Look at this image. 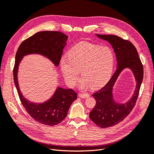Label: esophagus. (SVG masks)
<instances>
[{"instance_id":"1","label":"esophagus","mask_w":154,"mask_h":154,"mask_svg":"<svg viewBox=\"0 0 154 154\" xmlns=\"http://www.w3.org/2000/svg\"><path fill=\"white\" fill-rule=\"evenodd\" d=\"M78 96H79V97H82V98H83V99H86V98H87V97H89V95H88V94H86V93H79Z\"/></svg>"}]
</instances>
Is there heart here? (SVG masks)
<instances>
[{"label": "heart", "mask_w": 154, "mask_h": 154, "mask_svg": "<svg viewBox=\"0 0 154 154\" xmlns=\"http://www.w3.org/2000/svg\"><path fill=\"white\" fill-rule=\"evenodd\" d=\"M114 62V54L110 48L82 42L71 48L68 57L64 56L61 58L60 67L70 86L76 85L81 71L82 88L85 89L90 86L96 89L108 82Z\"/></svg>", "instance_id": "heart-1"}]
</instances>
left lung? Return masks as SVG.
I'll return each mask as SVG.
<instances>
[{"mask_svg":"<svg viewBox=\"0 0 154 154\" xmlns=\"http://www.w3.org/2000/svg\"><path fill=\"white\" fill-rule=\"evenodd\" d=\"M108 41L112 46L118 67L108 83L92 94L96 105L89 114L90 119L101 128H108L118 124L128 116L136 105L143 79V66L135 46L127 40L112 35H96ZM126 67L132 69L137 80V88L127 103L117 104L113 100L112 87L120 72Z\"/></svg>","mask_w":154,"mask_h":154,"instance_id":"obj_1","label":"left lung"}]
</instances>
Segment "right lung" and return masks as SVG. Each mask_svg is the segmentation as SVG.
Masks as SVG:
<instances>
[{
  "label": "right lung",
  "mask_w": 154,
  "mask_h": 154,
  "mask_svg": "<svg viewBox=\"0 0 154 154\" xmlns=\"http://www.w3.org/2000/svg\"><path fill=\"white\" fill-rule=\"evenodd\" d=\"M68 36L62 32L45 31L38 32L21 43L15 56L13 79L22 104L27 112L36 122L48 126H54L66 118L70 106L77 99V93L72 88H58L54 95L44 103L37 104L27 100L20 92L17 72L24 56L32 53L42 54L58 66L66 45Z\"/></svg>",
  "instance_id": "add662e5"
}]
</instances>
